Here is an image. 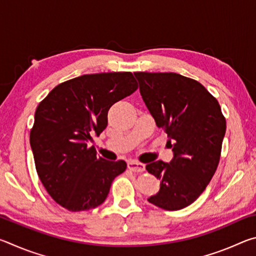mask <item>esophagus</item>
Listing matches in <instances>:
<instances>
[{
	"mask_svg": "<svg viewBox=\"0 0 256 256\" xmlns=\"http://www.w3.org/2000/svg\"><path fill=\"white\" fill-rule=\"evenodd\" d=\"M128 168L132 172H141L146 170V166L144 164L134 162V160H131V162H128Z\"/></svg>",
	"mask_w": 256,
	"mask_h": 256,
	"instance_id": "34e87169",
	"label": "esophagus"
}]
</instances>
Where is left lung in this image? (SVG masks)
<instances>
[{"mask_svg": "<svg viewBox=\"0 0 256 256\" xmlns=\"http://www.w3.org/2000/svg\"><path fill=\"white\" fill-rule=\"evenodd\" d=\"M140 94L156 125L167 133L170 162L146 166L160 180L148 201L168 211L180 210L201 196L218 167L226 133L219 102L200 82L177 73L136 72Z\"/></svg>", "mask_w": 256, "mask_h": 256, "instance_id": "8db88e82", "label": "left lung"}]
</instances>
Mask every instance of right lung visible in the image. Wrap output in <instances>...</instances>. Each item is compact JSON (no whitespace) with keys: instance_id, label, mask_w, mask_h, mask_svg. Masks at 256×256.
I'll return each instance as SVG.
<instances>
[{"instance_id":"right-lung-1","label":"right lung","mask_w":256,"mask_h":256,"mask_svg":"<svg viewBox=\"0 0 256 256\" xmlns=\"http://www.w3.org/2000/svg\"><path fill=\"white\" fill-rule=\"evenodd\" d=\"M136 89L131 72L86 74L55 86L38 105L30 146L40 182L60 206L73 212L100 206L126 170L124 160L98 157L88 144L106 128L112 105Z\"/></svg>"}]
</instances>
